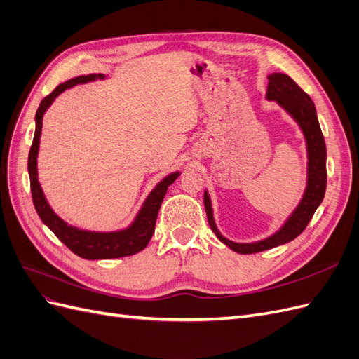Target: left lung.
Here are the masks:
<instances>
[{
	"mask_svg": "<svg viewBox=\"0 0 359 359\" xmlns=\"http://www.w3.org/2000/svg\"><path fill=\"white\" fill-rule=\"evenodd\" d=\"M268 81L269 83L266 90V99L276 100L280 106H283L285 109L295 118V121L299 124L304 136H306L309 153V180L307 189L306 193H304L301 203L289 217V220L285 223V226L281 227L276 235L253 244H238L222 236V233L217 231L212 219L210 196L208 193L205 191V211L212 232L222 243H224L227 247H231L233 252L241 255L259 253L264 252V250H269L295 240L310 223L314 211L318 210V206L323 201L325 190H327V147H325V139L318 121L314 103L311 102L309 94L304 93L299 88V85L285 73L269 74Z\"/></svg>",
	"mask_w": 359,
	"mask_h": 359,
	"instance_id": "1",
	"label": "left lung"
}]
</instances>
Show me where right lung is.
Here are the masks:
<instances>
[{
    "mask_svg": "<svg viewBox=\"0 0 359 359\" xmlns=\"http://www.w3.org/2000/svg\"><path fill=\"white\" fill-rule=\"evenodd\" d=\"M97 78H103V74H88V76H78L67 82L60 83L55 90H53L48 97L41 100L37 114H36V133L32 139V145L29 148L28 154V172H29V184H31V196L34 202V208L49 229L57 235L58 240L67 245L74 255H78L83 259H116L124 256H132L144 250L151 236L154 233L157 214L160 210V205L165 199V194L168 187L178 178L180 173H170L169 177L163 180L158 186L149 193L147 198L142 210L139 211L135 223L126 231L121 232H109V233H100V232H86L79 231L78 227L69 226L66 222H62L60 217L50 210L49 203L45 199V194L41 191L40 182L37 178V153H39V144H40V135H41V121L43 114L50 106L57 95L67 88H72L73 85L85 83L94 81Z\"/></svg>",
    "mask_w": 359,
    "mask_h": 359,
    "instance_id": "add662e5",
    "label": "right lung"
}]
</instances>
